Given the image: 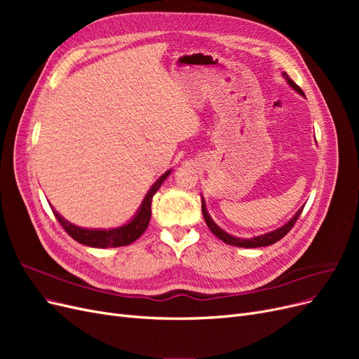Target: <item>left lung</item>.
Wrapping results in <instances>:
<instances>
[{
    "label": "left lung",
    "mask_w": 359,
    "mask_h": 359,
    "mask_svg": "<svg viewBox=\"0 0 359 359\" xmlns=\"http://www.w3.org/2000/svg\"><path fill=\"white\" fill-rule=\"evenodd\" d=\"M283 76H285V79L287 81V83L292 86L293 90H295L297 93H299L301 95H304L302 90L299 88V86H298L295 82H293V81L289 78V76H287L286 73H283ZM301 212H302V208H301L295 215H293L292 219H290L285 226H281L280 229H277V231H273V232L265 233V235H259V236H255V238H247V240H244V238H238V236L229 235L227 232H224V231L222 229V227L217 226V224L212 222V219L210 217L208 211H206V205H205V202H203V199H202V214H203V219H205L206 224H208V227H210V231H211L217 238H220V240H222L223 243H226V244L236 245V247H245V248L266 247V245H271V244H274V243L280 241L281 238H283V236L292 229L293 224L297 223V220L299 219Z\"/></svg>",
    "instance_id": "1"
}]
</instances>
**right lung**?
<instances>
[{"label":"right lung","mask_w":359,"mask_h":359,"mask_svg":"<svg viewBox=\"0 0 359 359\" xmlns=\"http://www.w3.org/2000/svg\"><path fill=\"white\" fill-rule=\"evenodd\" d=\"M170 173V170H168L154 182V186L149 189V191L147 193V196L140 205V208L137 211V214L133 217L132 222H128L127 224L121 226V227H115V229H83V227L74 226L73 223L67 222L64 217H61V214H58L55 210L52 208L53 215L57 217V220L60 222V224L64 227L74 241H78L83 245L88 247H97V248H107V247H123V245H128L135 243L137 238L142 235L147 227L149 224V219H151V201H153V196L157 193V190L160 189V186L168 178V175Z\"/></svg>","instance_id":"obj_1"}]
</instances>
